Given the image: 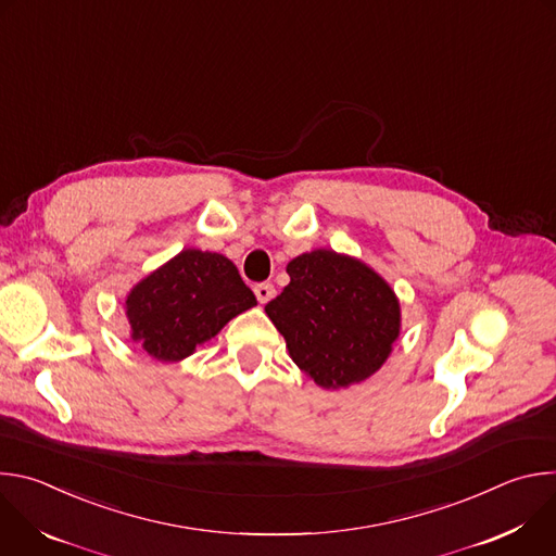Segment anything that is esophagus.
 Wrapping results in <instances>:
<instances>
[{
  "instance_id": "obj_1",
  "label": "esophagus",
  "mask_w": 556,
  "mask_h": 556,
  "mask_svg": "<svg viewBox=\"0 0 556 556\" xmlns=\"http://www.w3.org/2000/svg\"><path fill=\"white\" fill-rule=\"evenodd\" d=\"M255 296L260 303H268L273 296H275V286L270 281H264V283H257L255 286Z\"/></svg>"
}]
</instances>
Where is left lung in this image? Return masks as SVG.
<instances>
[{
    "label": "left lung",
    "instance_id": "left-lung-1",
    "mask_svg": "<svg viewBox=\"0 0 556 556\" xmlns=\"http://www.w3.org/2000/svg\"><path fill=\"white\" fill-rule=\"evenodd\" d=\"M286 270L290 283L266 303V314L299 369L326 389L380 369L401 332V305L387 281L324 249L294 257Z\"/></svg>",
    "mask_w": 556,
    "mask_h": 556
}]
</instances>
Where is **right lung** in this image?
<instances>
[{
    "label": "right lung",
    "mask_w": 556,
    "mask_h": 556,
    "mask_svg": "<svg viewBox=\"0 0 556 556\" xmlns=\"http://www.w3.org/2000/svg\"><path fill=\"white\" fill-rule=\"evenodd\" d=\"M253 305L257 299L230 260L187 249L129 292L127 319L149 356L174 363Z\"/></svg>",
    "instance_id": "obj_1"
}]
</instances>
